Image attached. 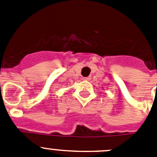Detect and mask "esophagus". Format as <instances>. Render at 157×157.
<instances>
[{
    "mask_svg": "<svg viewBox=\"0 0 157 157\" xmlns=\"http://www.w3.org/2000/svg\"><path fill=\"white\" fill-rule=\"evenodd\" d=\"M91 79V76H88V77H84L83 78V80H87V81H89V80Z\"/></svg>",
    "mask_w": 157,
    "mask_h": 157,
    "instance_id": "34e87169",
    "label": "esophagus"
}]
</instances>
